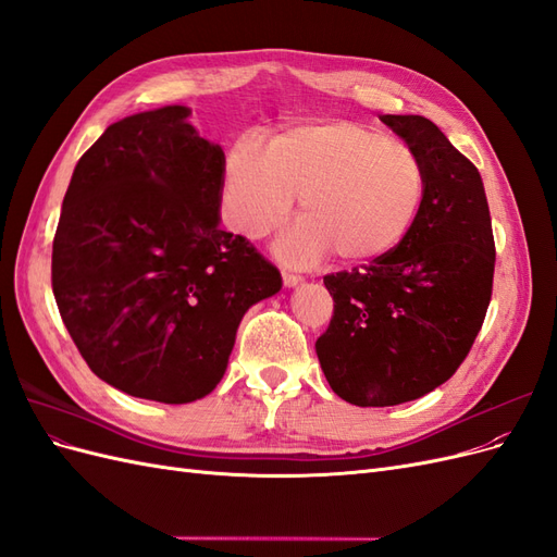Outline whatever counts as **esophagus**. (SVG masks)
<instances>
[{
  "mask_svg": "<svg viewBox=\"0 0 557 557\" xmlns=\"http://www.w3.org/2000/svg\"><path fill=\"white\" fill-rule=\"evenodd\" d=\"M281 276H283V285H285V288H295V285H299L301 281H305V278H301V276L295 274V272H283Z\"/></svg>",
  "mask_w": 557,
  "mask_h": 557,
  "instance_id": "34e87169",
  "label": "esophagus"
}]
</instances>
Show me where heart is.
<instances>
[{"instance_id": "1", "label": "heart", "mask_w": 557, "mask_h": 557, "mask_svg": "<svg viewBox=\"0 0 557 557\" xmlns=\"http://www.w3.org/2000/svg\"><path fill=\"white\" fill-rule=\"evenodd\" d=\"M425 164L391 134L352 121L295 125L267 150L250 137L225 158V209L248 239L276 230L297 199L301 223L283 234L276 256L311 264L327 252L364 264L407 237L425 197Z\"/></svg>"}]
</instances>
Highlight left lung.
Segmentation results:
<instances>
[{
	"label": "left lung",
	"mask_w": 557,
	"mask_h": 557,
	"mask_svg": "<svg viewBox=\"0 0 557 557\" xmlns=\"http://www.w3.org/2000/svg\"><path fill=\"white\" fill-rule=\"evenodd\" d=\"M425 164V197L391 252L323 278L334 299L315 352L332 391L395 407L448 381L491 305L495 239L481 174L423 115H381Z\"/></svg>",
	"instance_id": "1"
}]
</instances>
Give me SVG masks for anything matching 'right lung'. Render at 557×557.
Listing matches in <instances>:
<instances>
[{
	"mask_svg": "<svg viewBox=\"0 0 557 557\" xmlns=\"http://www.w3.org/2000/svg\"><path fill=\"white\" fill-rule=\"evenodd\" d=\"M188 115L164 107L107 127L76 164L50 264L92 372L164 404L209 395L244 313L281 290L278 269L218 227L225 153Z\"/></svg>",
	"mask_w": 557,
	"mask_h": 557,
	"instance_id": "add662e5",
	"label": "right lung"
}]
</instances>
